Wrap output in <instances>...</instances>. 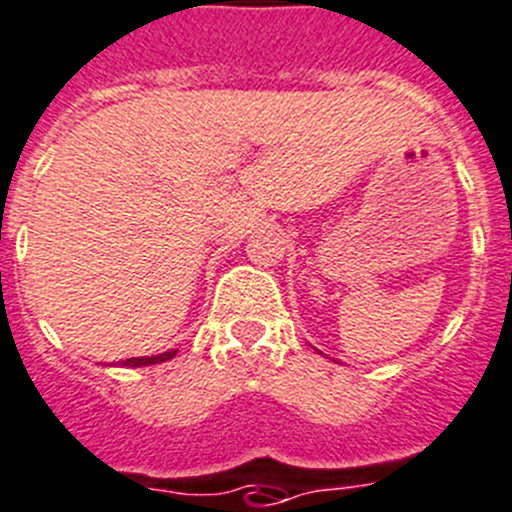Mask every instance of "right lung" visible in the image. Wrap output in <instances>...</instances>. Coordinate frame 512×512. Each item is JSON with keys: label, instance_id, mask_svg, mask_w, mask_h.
<instances>
[{"label": "right lung", "instance_id": "add662e5", "mask_svg": "<svg viewBox=\"0 0 512 512\" xmlns=\"http://www.w3.org/2000/svg\"><path fill=\"white\" fill-rule=\"evenodd\" d=\"M176 351H166V353H156V356H141V358H126L123 366H131V369H138V366H151V364H161V361H169L174 358Z\"/></svg>", "mask_w": 512, "mask_h": 512}]
</instances>
